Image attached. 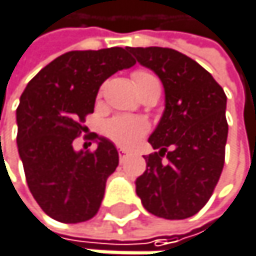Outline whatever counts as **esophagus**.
Masks as SVG:
<instances>
[{"label":"esophagus","mask_w":256,"mask_h":256,"mask_svg":"<svg viewBox=\"0 0 256 256\" xmlns=\"http://www.w3.org/2000/svg\"><path fill=\"white\" fill-rule=\"evenodd\" d=\"M128 156V151H123V150H120V151H118V157H120V160H124Z\"/></svg>","instance_id":"34e87169"}]
</instances>
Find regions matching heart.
<instances>
[{
  "instance_id": "obj_1",
  "label": "heart",
  "mask_w": 256,
  "mask_h": 256,
  "mask_svg": "<svg viewBox=\"0 0 256 256\" xmlns=\"http://www.w3.org/2000/svg\"><path fill=\"white\" fill-rule=\"evenodd\" d=\"M132 80L139 94H142L152 86H160L158 80L146 71H134L132 74ZM105 133L118 146L134 148L140 142V139L148 133V123L140 117L118 116L105 124Z\"/></svg>"
}]
</instances>
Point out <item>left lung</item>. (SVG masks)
<instances>
[{"label": "left lung", "mask_w": 256, "mask_h": 256, "mask_svg": "<svg viewBox=\"0 0 256 256\" xmlns=\"http://www.w3.org/2000/svg\"><path fill=\"white\" fill-rule=\"evenodd\" d=\"M128 50L158 76L166 94L163 117L148 139L157 152L145 157L136 194L158 218H190L208 203L224 168L227 96L203 66L174 48Z\"/></svg>", "instance_id": "obj_1"}]
</instances>
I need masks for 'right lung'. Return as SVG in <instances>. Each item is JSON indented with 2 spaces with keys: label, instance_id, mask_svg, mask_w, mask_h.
I'll use <instances>...</instances> for the list:
<instances>
[{
  "label": "right lung",
  "instance_id": "add662e5",
  "mask_svg": "<svg viewBox=\"0 0 256 256\" xmlns=\"http://www.w3.org/2000/svg\"><path fill=\"white\" fill-rule=\"evenodd\" d=\"M134 64L122 47L68 52L44 66L20 96L18 148L26 182L40 208L59 222H84L100 208L118 152L98 134L94 151H76L72 142L93 112L100 84Z\"/></svg>",
  "mask_w": 256,
  "mask_h": 256
}]
</instances>
